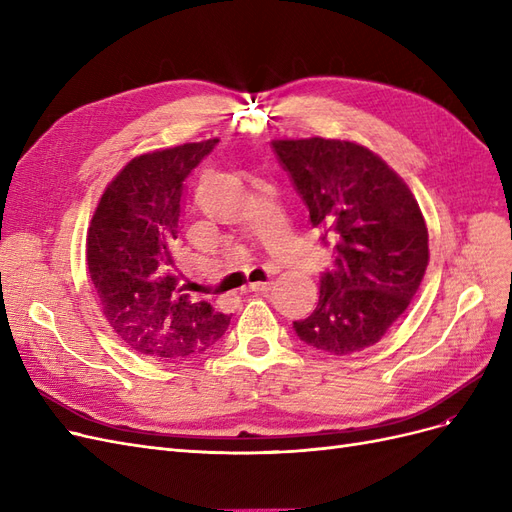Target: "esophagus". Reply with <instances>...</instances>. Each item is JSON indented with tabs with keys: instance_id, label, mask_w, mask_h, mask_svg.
Listing matches in <instances>:
<instances>
[{
	"instance_id": "esophagus-1",
	"label": "esophagus",
	"mask_w": 512,
	"mask_h": 512,
	"mask_svg": "<svg viewBox=\"0 0 512 512\" xmlns=\"http://www.w3.org/2000/svg\"><path fill=\"white\" fill-rule=\"evenodd\" d=\"M270 289H272V280H266V283H251L244 287V291H270Z\"/></svg>"
}]
</instances>
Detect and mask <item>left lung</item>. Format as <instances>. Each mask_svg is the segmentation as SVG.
I'll return each instance as SVG.
<instances>
[{"instance_id": "left-lung-1", "label": "left lung", "mask_w": 512, "mask_h": 512, "mask_svg": "<svg viewBox=\"0 0 512 512\" xmlns=\"http://www.w3.org/2000/svg\"><path fill=\"white\" fill-rule=\"evenodd\" d=\"M272 148L334 246L319 304L293 321L308 346L351 355L381 340L421 285L430 249L421 208L404 180L366 146L346 140H274Z\"/></svg>"}]
</instances>
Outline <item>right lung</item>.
I'll list each match as a JSON object with an SVG mask.
<instances>
[{"instance_id":"right-lung-1","label":"right lung","mask_w":512,"mask_h":512,"mask_svg":"<svg viewBox=\"0 0 512 512\" xmlns=\"http://www.w3.org/2000/svg\"><path fill=\"white\" fill-rule=\"evenodd\" d=\"M217 138L131 159L106 187L87 234V266L102 312L140 355L180 361L208 351L229 317L183 293L172 274L187 176Z\"/></svg>"}]
</instances>
